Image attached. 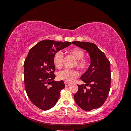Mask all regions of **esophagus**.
Wrapping results in <instances>:
<instances>
[{"instance_id":"34e87169","label":"esophagus","mask_w":131,"mask_h":131,"mask_svg":"<svg viewBox=\"0 0 131 131\" xmlns=\"http://www.w3.org/2000/svg\"><path fill=\"white\" fill-rule=\"evenodd\" d=\"M65 84V86H66V87H68V86H69V85H70V84H69V83H67V82H65L64 83Z\"/></svg>"}]
</instances>
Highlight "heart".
I'll use <instances>...</instances> for the list:
<instances>
[{"label":"heart","mask_w":131,"mask_h":131,"mask_svg":"<svg viewBox=\"0 0 131 131\" xmlns=\"http://www.w3.org/2000/svg\"><path fill=\"white\" fill-rule=\"evenodd\" d=\"M69 52L76 59L74 66L81 71L85 70L88 67V61L84 58L85 53L81 49L75 47L69 50ZM63 56L61 52H57L53 57V63L56 68L59 69L62 67ZM79 76L77 70L74 69H66L61 71L57 74V78L59 80L64 81L65 82H72Z\"/></svg>","instance_id":"obj_1"}]
</instances>
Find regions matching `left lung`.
I'll list each match as a JSON object with an SVG mask.
<instances>
[{
	"label": "left lung",
	"mask_w": 131,
	"mask_h": 131,
	"mask_svg": "<svg viewBox=\"0 0 131 131\" xmlns=\"http://www.w3.org/2000/svg\"><path fill=\"white\" fill-rule=\"evenodd\" d=\"M72 43L86 50L91 60L88 69L80 78L85 84L78 85L74 100L80 108L85 111L100 108L106 101L110 91V63L104 52L94 43L78 41H73Z\"/></svg>",
	"instance_id": "left-lung-1"
}]
</instances>
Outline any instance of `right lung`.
<instances>
[{"mask_svg":"<svg viewBox=\"0 0 131 131\" xmlns=\"http://www.w3.org/2000/svg\"><path fill=\"white\" fill-rule=\"evenodd\" d=\"M72 43L42 40L30 49L24 63V80L27 96L39 109L47 110L57 102L64 81L54 80V54ZM50 84L51 86H48Z\"/></svg>","mask_w":131,"mask_h":131,"instance_id":"obj_1","label":"right lung"}]
</instances>
